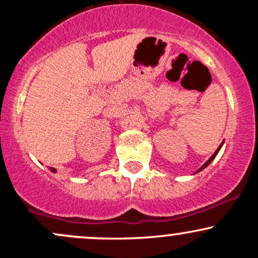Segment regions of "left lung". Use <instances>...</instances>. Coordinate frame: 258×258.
Masks as SVG:
<instances>
[{
	"mask_svg": "<svg viewBox=\"0 0 258 258\" xmlns=\"http://www.w3.org/2000/svg\"><path fill=\"white\" fill-rule=\"evenodd\" d=\"M222 144H223V142H222ZM222 144H221V146H220V148H218V149H217V150H216V152L214 153V155H212V156H211V158H210L209 160H207V161L205 162V164H204V165H203V166H201V167H200V170H198V172H200V171H201V170H204V168H205L206 166H209V165H210V164H211V161H212V160H214V159L216 158V155H217V153H218V152H220V149H221Z\"/></svg>",
	"mask_w": 258,
	"mask_h": 258,
	"instance_id": "obj_1",
	"label": "left lung"
}]
</instances>
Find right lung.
<instances>
[{
	"instance_id": "right-lung-1",
	"label": "right lung",
	"mask_w": 258,
	"mask_h": 258,
	"mask_svg": "<svg viewBox=\"0 0 258 258\" xmlns=\"http://www.w3.org/2000/svg\"><path fill=\"white\" fill-rule=\"evenodd\" d=\"M51 170L53 171V172H55V170H54V168H51Z\"/></svg>"
}]
</instances>
